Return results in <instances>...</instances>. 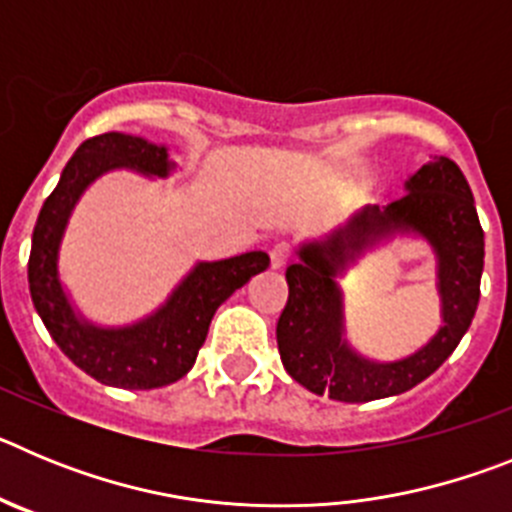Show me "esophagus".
Listing matches in <instances>:
<instances>
[{"instance_id":"1","label":"esophagus","mask_w":512,"mask_h":512,"mask_svg":"<svg viewBox=\"0 0 512 512\" xmlns=\"http://www.w3.org/2000/svg\"><path fill=\"white\" fill-rule=\"evenodd\" d=\"M292 253H295V248H292V243H287V241L274 243V246H271V251H269L271 266H274V269H279V266H284L289 259H292Z\"/></svg>"}]
</instances>
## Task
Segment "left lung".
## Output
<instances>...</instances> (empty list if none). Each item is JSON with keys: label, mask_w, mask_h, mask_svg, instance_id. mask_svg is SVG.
I'll return each mask as SVG.
<instances>
[{"label": "left lung", "mask_w": 512, "mask_h": 512, "mask_svg": "<svg viewBox=\"0 0 512 512\" xmlns=\"http://www.w3.org/2000/svg\"><path fill=\"white\" fill-rule=\"evenodd\" d=\"M405 189L384 210L366 207L328 241L302 246L300 261L287 266L289 297L277 323L279 356L289 377L315 395L369 402L413 390L454 354L472 325L485 266V233L472 189L446 156L420 166ZM397 229L423 234L437 251L444 328L418 355L377 365L351 352L342 338L335 274L366 242Z\"/></svg>", "instance_id": "left-lung-1"}]
</instances>
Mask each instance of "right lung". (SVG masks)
<instances>
[{"mask_svg": "<svg viewBox=\"0 0 512 512\" xmlns=\"http://www.w3.org/2000/svg\"><path fill=\"white\" fill-rule=\"evenodd\" d=\"M166 176L174 164L166 146L125 133L84 140L48 194L33 230L27 261L30 297L53 341L81 372L122 390H156L182 379L197 361L215 310L253 274L269 266L264 251H248L225 261L197 264L174 289L164 307L128 328H97L81 320L58 282V246L76 200L110 169Z\"/></svg>", "mask_w": 512, "mask_h": 512, "instance_id": "add662e5", "label": "right lung"}]
</instances>
